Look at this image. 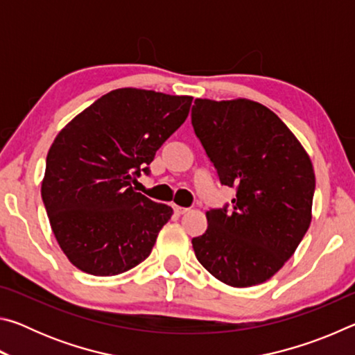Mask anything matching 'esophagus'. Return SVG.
I'll return each instance as SVG.
<instances>
[{"label": "esophagus", "mask_w": 355, "mask_h": 355, "mask_svg": "<svg viewBox=\"0 0 355 355\" xmlns=\"http://www.w3.org/2000/svg\"><path fill=\"white\" fill-rule=\"evenodd\" d=\"M172 208H173V211H175L178 216H180V214H184V213H188V211H189L188 208H183V207H178V205H172Z\"/></svg>", "instance_id": "1"}]
</instances>
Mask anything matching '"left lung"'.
Here are the masks:
<instances>
[{"label": "left lung", "instance_id": "8db88e82", "mask_svg": "<svg viewBox=\"0 0 355 355\" xmlns=\"http://www.w3.org/2000/svg\"><path fill=\"white\" fill-rule=\"evenodd\" d=\"M191 122L219 182L236 188L232 209H209L207 232L192 238L197 260L225 285L263 284L310 227V156L271 110L248 98H196Z\"/></svg>", "mask_w": 355, "mask_h": 355}]
</instances>
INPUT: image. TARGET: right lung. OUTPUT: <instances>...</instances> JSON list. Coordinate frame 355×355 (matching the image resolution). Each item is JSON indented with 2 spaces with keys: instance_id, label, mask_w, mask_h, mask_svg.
Instances as JSON below:
<instances>
[{
  "instance_id": "1",
  "label": "right lung",
  "mask_w": 355,
  "mask_h": 355,
  "mask_svg": "<svg viewBox=\"0 0 355 355\" xmlns=\"http://www.w3.org/2000/svg\"><path fill=\"white\" fill-rule=\"evenodd\" d=\"M192 97L122 87L59 131L46 155L42 200L69 261L92 275H117L152 252L172 208L136 192L156 150L180 128Z\"/></svg>"
}]
</instances>
